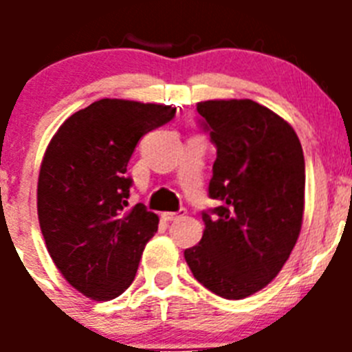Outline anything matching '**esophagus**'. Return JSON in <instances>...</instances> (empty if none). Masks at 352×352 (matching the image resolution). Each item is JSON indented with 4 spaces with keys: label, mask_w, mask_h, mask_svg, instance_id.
I'll list each match as a JSON object with an SVG mask.
<instances>
[{
    "label": "esophagus",
    "mask_w": 352,
    "mask_h": 352,
    "mask_svg": "<svg viewBox=\"0 0 352 352\" xmlns=\"http://www.w3.org/2000/svg\"><path fill=\"white\" fill-rule=\"evenodd\" d=\"M183 214H185V210H179V211H166V213H162V219H166V220H178L182 219Z\"/></svg>",
    "instance_id": "34e87169"
}]
</instances>
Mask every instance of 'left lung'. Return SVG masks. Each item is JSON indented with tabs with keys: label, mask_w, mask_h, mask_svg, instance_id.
I'll use <instances>...</instances> for the list:
<instances>
[{
	"label": "left lung",
	"mask_w": 352,
	"mask_h": 352,
	"mask_svg": "<svg viewBox=\"0 0 352 352\" xmlns=\"http://www.w3.org/2000/svg\"><path fill=\"white\" fill-rule=\"evenodd\" d=\"M201 126L217 148L203 211L204 232L185 261L197 282L241 300L278 275L303 222L305 158L287 121L254 100L199 102Z\"/></svg>",
	"instance_id": "1"
}]
</instances>
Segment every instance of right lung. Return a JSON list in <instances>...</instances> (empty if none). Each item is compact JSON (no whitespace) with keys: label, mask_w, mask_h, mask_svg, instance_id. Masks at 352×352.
Instances as JSON below:
<instances>
[{"label":"right lung","mask_w":352,"mask_h":352,"mask_svg":"<svg viewBox=\"0 0 352 352\" xmlns=\"http://www.w3.org/2000/svg\"><path fill=\"white\" fill-rule=\"evenodd\" d=\"M176 114L169 105L102 98L72 114L43 155L36 208L56 268L96 301L130 287L158 217L129 208L126 166L144 133Z\"/></svg>","instance_id":"right-lung-1"}]
</instances>
